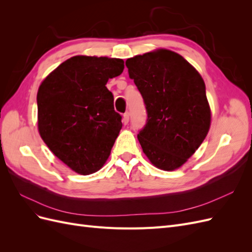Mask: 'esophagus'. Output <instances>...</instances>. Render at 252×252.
<instances>
[{"mask_svg":"<svg viewBox=\"0 0 252 252\" xmlns=\"http://www.w3.org/2000/svg\"><path fill=\"white\" fill-rule=\"evenodd\" d=\"M128 122H129V112H125L123 114V123L126 125L128 124Z\"/></svg>","mask_w":252,"mask_h":252,"instance_id":"34e87169","label":"esophagus"}]
</instances>
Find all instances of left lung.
Masks as SVG:
<instances>
[{"label": "left lung", "mask_w": 252, "mask_h": 252, "mask_svg": "<svg viewBox=\"0 0 252 252\" xmlns=\"http://www.w3.org/2000/svg\"><path fill=\"white\" fill-rule=\"evenodd\" d=\"M126 66L146 107V124L138 134L144 154L159 169L179 168L200 147L210 127L201 74L167 49L128 59Z\"/></svg>", "instance_id": "left-lung-1"}]
</instances>
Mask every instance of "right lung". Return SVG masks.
Returning a JSON list of instances; mask_svg holds the SVG:
<instances>
[{"label": "right lung", "instance_id": "right-lung-1", "mask_svg": "<svg viewBox=\"0 0 252 252\" xmlns=\"http://www.w3.org/2000/svg\"><path fill=\"white\" fill-rule=\"evenodd\" d=\"M124 70V61L106 57L68 59L37 91V127L57 158L80 174L102 168L122 128L114 110L109 79Z\"/></svg>", "mask_w": 252, "mask_h": 252}]
</instances>
